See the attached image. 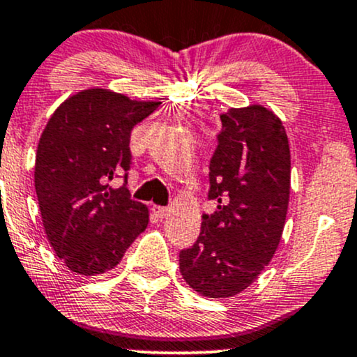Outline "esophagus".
I'll list each match as a JSON object with an SVG mask.
<instances>
[{"label": "esophagus", "mask_w": 357, "mask_h": 357, "mask_svg": "<svg viewBox=\"0 0 357 357\" xmlns=\"http://www.w3.org/2000/svg\"><path fill=\"white\" fill-rule=\"evenodd\" d=\"M152 213H154L158 218H166L167 213H169V208H167V206L154 205L152 206Z\"/></svg>", "instance_id": "obj_1"}]
</instances>
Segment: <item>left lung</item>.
Listing matches in <instances>:
<instances>
[{
	"instance_id": "obj_1",
	"label": "left lung",
	"mask_w": 357,
	"mask_h": 357,
	"mask_svg": "<svg viewBox=\"0 0 357 357\" xmlns=\"http://www.w3.org/2000/svg\"><path fill=\"white\" fill-rule=\"evenodd\" d=\"M210 160L208 198L217 210L202 217V232L179 252L190 288L208 298L244 291L280 245L289 202L291 158L283 121L262 105L220 115Z\"/></svg>"
}]
</instances>
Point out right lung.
Segmentation results:
<instances>
[{
	"mask_svg": "<svg viewBox=\"0 0 357 357\" xmlns=\"http://www.w3.org/2000/svg\"><path fill=\"white\" fill-rule=\"evenodd\" d=\"M159 105L91 88L69 96L47 121L35 155V191L47 238L73 273L109 271L146 230L147 206L109 181L121 172L127 179L132 128Z\"/></svg>",
	"mask_w": 357,
	"mask_h": 357,
	"instance_id": "1",
	"label": "right lung"
}]
</instances>
